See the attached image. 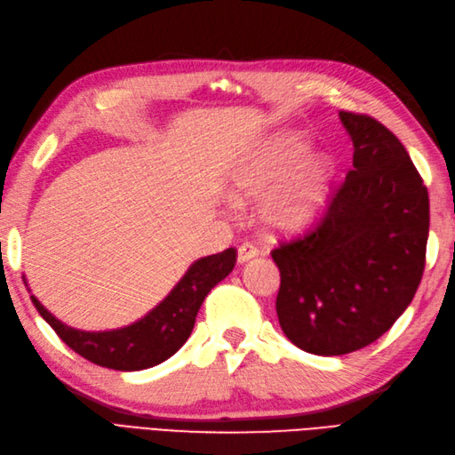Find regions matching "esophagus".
I'll list each match as a JSON object with an SVG mask.
<instances>
[{"instance_id":"obj_1","label":"esophagus","mask_w":455,"mask_h":455,"mask_svg":"<svg viewBox=\"0 0 455 455\" xmlns=\"http://www.w3.org/2000/svg\"><path fill=\"white\" fill-rule=\"evenodd\" d=\"M257 255H259V249L253 243H242L238 247V262L240 264H243V262H247L251 259H255Z\"/></svg>"}]
</instances>
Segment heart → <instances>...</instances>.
<instances>
[{"label": "heart", "mask_w": 455, "mask_h": 455, "mask_svg": "<svg viewBox=\"0 0 455 455\" xmlns=\"http://www.w3.org/2000/svg\"><path fill=\"white\" fill-rule=\"evenodd\" d=\"M307 154L309 142L301 134L284 132L267 142L234 176L238 198L267 191L259 206V221L266 230H294L324 202L335 166L326 156L306 159Z\"/></svg>", "instance_id": "obj_1"}]
</instances>
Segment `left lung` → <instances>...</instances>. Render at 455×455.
Here are the masks:
<instances>
[{"mask_svg":"<svg viewBox=\"0 0 455 455\" xmlns=\"http://www.w3.org/2000/svg\"><path fill=\"white\" fill-rule=\"evenodd\" d=\"M352 171L328 210L272 251L284 335L301 350L339 356L388 331L426 267L429 196L405 146L373 117L339 112Z\"/></svg>","mask_w":455,"mask_h":455,"instance_id":"obj_1","label":"left lung"}]
</instances>
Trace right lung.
<instances>
[{"mask_svg":"<svg viewBox=\"0 0 455 455\" xmlns=\"http://www.w3.org/2000/svg\"><path fill=\"white\" fill-rule=\"evenodd\" d=\"M236 264V249L198 259L159 306L140 321L110 331H84L63 324L31 296L39 315L60 339L76 355L116 371H140L154 367L181 348L193 331L196 313L208 292L223 281Z\"/></svg>","mask_w":455,"mask_h":455,"instance_id":"obj_1","label":"right lung"}]
</instances>
